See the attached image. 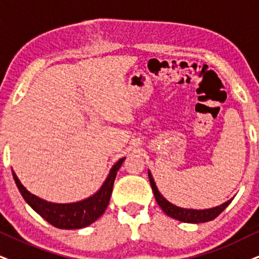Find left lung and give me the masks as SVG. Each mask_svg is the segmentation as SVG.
<instances>
[{"instance_id": "1", "label": "left lung", "mask_w": 259, "mask_h": 259, "mask_svg": "<svg viewBox=\"0 0 259 259\" xmlns=\"http://www.w3.org/2000/svg\"><path fill=\"white\" fill-rule=\"evenodd\" d=\"M148 177H149L150 186H152V190L154 192V196H155V199L156 202H158V204L160 205V208L162 209L166 215H168L169 218L176 219V220L178 221L188 222V224H201V222L211 221L214 220L215 218H218L219 215L225 210L226 207H227V205L232 202V199H230V201L225 202L224 204L219 205V207L204 209V210L179 208L177 207V205L172 204V203H169L166 198H163V196L160 194L158 188H156L155 183H154L152 173L148 172Z\"/></svg>"}]
</instances>
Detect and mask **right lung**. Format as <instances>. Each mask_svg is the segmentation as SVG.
Listing matches in <instances>:
<instances>
[{
	"label": "right lung",
	"mask_w": 259,
	"mask_h": 259,
	"mask_svg": "<svg viewBox=\"0 0 259 259\" xmlns=\"http://www.w3.org/2000/svg\"><path fill=\"white\" fill-rule=\"evenodd\" d=\"M123 161L124 158L114 163L105 183L97 194L91 196L90 198L83 199V201L69 203V204H57V203L44 201V199L28 192L14 172H13V178H14L19 191H20L25 201L28 203L29 207L34 211H37L45 221H48L54 227L61 228V230H77V228L87 227V226L93 224L106 210L111 194H112L117 171L120 168Z\"/></svg>",
	"instance_id": "1"
}]
</instances>
